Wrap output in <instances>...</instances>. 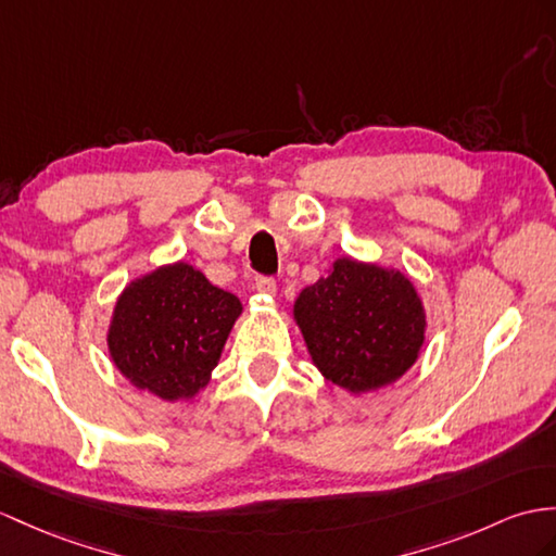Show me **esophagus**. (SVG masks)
<instances>
[{"label":"esophagus","mask_w":556,"mask_h":556,"mask_svg":"<svg viewBox=\"0 0 556 556\" xmlns=\"http://www.w3.org/2000/svg\"><path fill=\"white\" fill-rule=\"evenodd\" d=\"M254 288H256V292H262V294H274L276 292V280L270 276H260L254 280Z\"/></svg>","instance_id":"esophagus-1"}]
</instances>
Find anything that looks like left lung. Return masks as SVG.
I'll list each match as a JSON object with an SVG mask.
<instances>
[{
    "mask_svg": "<svg viewBox=\"0 0 556 556\" xmlns=\"http://www.w3.org/2000/svg\"><path fill=\"white\" fill-rule=\"evenodd\" d=\"M294 318L316 368L354 394L399 380L415 363L427 328L419 296L401 270L349 256L302 290Z\"/></svg>",
    "mask_w": 556,
    "mask_h": 556,
    "instance_id": "left-lung-1",
    "label": "left lung"
}]
</instances>
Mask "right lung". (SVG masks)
<instances>
[{
  "mask_svg": "<svg viewBox=\"0 0 556 556\" xmlns=\"http://www.w3.org/2000/svg\"><path fill=\"white\" fill-rule=\"evenodd\" d=\"M240 311L236 294L193 266H162L122 292L108 349L131 384L162 401L191 399L210 382Z\"/></svg>",
  "mask_w": 556,
  "mask_h": 556,
  "instance_id": "1",
  "label": "right lung"
}]
</instances>
